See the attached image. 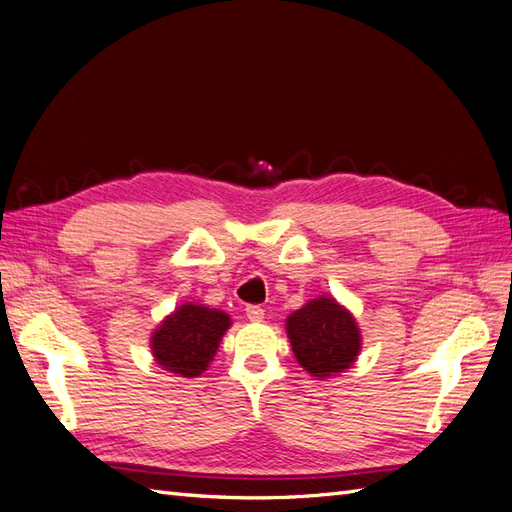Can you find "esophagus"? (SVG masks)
<instances>
[{
    "label": "esophagus",
    "mask_w": 512,
    "mask_h": 512,
    "mask_svg": "<svg viewBox=\"0 0 512 512\" xmlns=\"http://www.w3.org/2000/svg\"><path fill=\"white\" fill-rule=\"evenodd\" d=\"M246 318L251 320V323H261V320H264V310H261L259 305H248L246 307Z\"/></svg>",
    "instance_id": "obj_1"
}]
</instances>
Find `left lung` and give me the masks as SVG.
<instances>
[{
  "mask_svg": "<svg viewBox=\"0 0 512 512\" xmlns=\"http://www.w3.org/2000/svg\"><path fill=\"white\" fill-rule=\"evenodd\" d=\"M294 358L318 379L349 368L358 358L362 338L355 318L331 296L305 303L285 320Z\"/></svg>",
  "mask_w": 512,
  "mask_h": 512,
  "instance_id": "8db88e82",
  "label": "left lung"
}]
</instances>
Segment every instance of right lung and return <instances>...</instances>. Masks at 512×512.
<instances>
[{
	"label": "right lung",
	"mask_w": 512,
	"mask_h": 512,
	"mask_svg": "<svg viewBox=\"0 0 512 512\" xmlns=\"http://www.w3.org/2000/svg\"><path fill=\"white\" fill-rule=\"evenodd\" d=\"M229 327V314L213 307L185 303L154 329L150 349L163 371L178 377H198L207 371Z\"/></svg>",
	"instance_id": "add662e5"
}]
</instances>
